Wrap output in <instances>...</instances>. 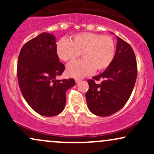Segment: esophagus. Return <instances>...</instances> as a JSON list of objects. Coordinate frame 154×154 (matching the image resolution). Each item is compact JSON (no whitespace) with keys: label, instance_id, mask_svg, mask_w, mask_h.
Returning a JSON list of instances; mask_svg holds the SVG:
<instances>
[{"label":"esophagus","instance_id":"obj_1","mask_svg":"<svg viewBox=\"0 0 154 154\" xmlns=\"http://www.w3.org/2000/svg\"><path fill=\"white\" fill-rule=\"evenodd\" d=\"M82 81V79H75V82L76 83H79Z\"/></svg>","mask_w":154,"mask_h":154}]
</instances>
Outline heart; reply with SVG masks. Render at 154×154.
Returning a JSON list of instances; mask_svg holds the SVG:
<instances>
[{"mask_svg": "<svg viewBox=\"0 0 154 154\" xmlns=\"http://www.w3.org/2000/svg\"><path fill=\"white\" fill-rule=\"evenodd\" d=\"M60 59L72 62L82 54L83 59L69 65L66 73L69 77L79 78L101 72L110 66L115 54V43L109 35L93 32H81L72 36L69 41L61 40L56 45Z\"/></svg>", "mask_w": 154, "mask_h": 154, "instance_id": "heart-1", "label": "heart"}]
</instances>
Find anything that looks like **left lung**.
<instances>
[{"instance_id": "1", "label": "left lung", "mask_w": 154, "mask_h": 154, "mask_svg": "<svg viewBox=\"0 0 154 154\" xmlns=\"http://www.w3.org/2000/svg\"><path fill=\"white\" fill-rule=\"evenodd\" d=\"M116 45L110 66L88 80L86 100L90 111L97 116H110L120 110L128 102L135 84L137 66L135 53L130 44L119 37Z\"/></svg>"}]
</instances>
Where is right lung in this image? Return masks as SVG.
Instances as JSON below:
<instances>
[{
	"mask_svg": "<svg viewBox=\"0 0 154 154\" xmlns=\"http://www.w3.org/2000/svg\"><path fill=\"white\" fill-rule=\"evenodd\" d=\"M64 70L52 34L41 33L21 49L17 64L19 88L27 103L40 115L56 116L64 109L66 92L75 85L73 78L56 79Z\"/></svg>",
	"mask_w": 154,
	"mask_h": 154,
	"instance_id": "right-lung-1",
	"label": "right lung"
}]
</instances>
